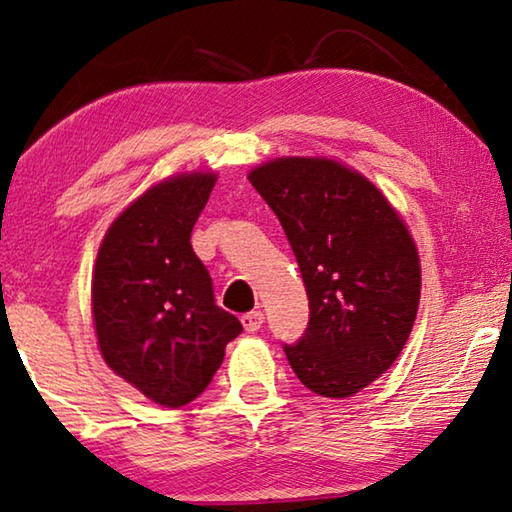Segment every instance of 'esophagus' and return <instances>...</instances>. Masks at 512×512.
Here are the masks:
<instances>
[{
    "instance_id": "obj_1",
    "label": "esophagus",
    "mask_w": 512,
    "mask_h": 512,
    "mask_svg": "<svg viewBox=\"0 0 512 512\" xmlns=\"http://www.w3.org/2000/svg\"><path fill=\"white\" fill-rule=\"evenodd\" d=\"M262 323H264V314L262 311H248V314H244L241 316V325H244V329L246 332H257L259 327H262Z\"/></svg>"
}]
</instances>
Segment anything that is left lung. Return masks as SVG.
I'll use <instances>...</instances> for the list:
<instances>
[{"label": "left lung", "instance_id": "1", "mask_svg": "<svg viewBox=\"0 0 512 512\" xmlns=\"http://www.w3.org/2000/svg\"><path fill=\"white\" fill-rule=\"evenodd\" d=\"M248 180L282 223L309 298V325L284 343L309 391L350 397L400 357L420 302V259L386 196L343 164L280 158Z\"/></svg>", "mask_w": 512, "mask_h": 512}]
</instances>
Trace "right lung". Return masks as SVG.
I'll use <instances>...</instances> for the list:
<instances>
[{
  "mask_svg": "<svg viewBox=\"0 0 512 512\" xmlns=\"http://www.w3.org/2000/svg\"><path fill=\"white\" fill-rule=\"evenodd\" d=\"M216 183L183 173L153 185L110 225L92 273L99 350L121 379L155 404L196 400L219 370L237 316L214 300L192 230Z\"/></svg>",
  "mask_w": 512,
  "mask_h": 512,
  "instance_id": "add662e5",
  "label": "right lung"
}]
</instances>
